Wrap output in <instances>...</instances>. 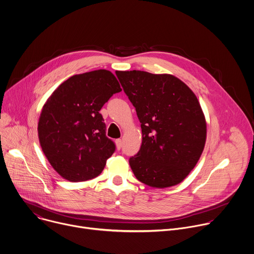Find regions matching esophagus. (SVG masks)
<instances>
[{"mask_svg": "<svg viewBox=\"0 0 254 254\" xmlns=\"http://www.w3.org/2000/svg\"><path fill=\"white\" fill-rule=\"evenodd\" d=\"M116 145H117V148L118 149H121L122 148V146H123V141H122V139H116Z\"/></svg>", "mask_w": 254, "mask_h": 254, "instance_id": "esophagus-1", "label": "esophagus"}]
</instances>
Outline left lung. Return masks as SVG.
Returning a JSON list of instances; mask_svg holds the SVG:
<instances>
[{
  "label": "left lung",
  "mask_w": 254,
  "mask_h": 254,
  "mask_svg": "<svg viewBox=\"0 0 254 254\" xmlns=\"http://www.w3.org/2000/svg\"><path fill=\"white\" fill-rule=\"evenodd\" d=\"M135 108L142 142L129 158L135 178L157 189L182 183L193 170L205 144L206 123L193 92L173 74L117 70Z\"/></svg>",
  "instance_id": "8db88e82"
}]
</instances>
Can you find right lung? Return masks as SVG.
Returning a JSON list of instances; mask_svg holds the SVG:
<instances>
[{"instance_id": "right-lung-1", "label": "right lung", "mask_w": 254, "mask_h": 254, "mask_svg": "<svg viewBox=\"0 0 254 254\" xmlns=\"http://www.w3.org/2000/svg\"><path fill=\"white\" fill-rule=\"evenodd\" d=\"M121 91L110 70L98 69L70 76L44 105L38 125L40 143L64 180L84 182L103 172L116 144L106 135L100 111Z\"/></svg>"}]
</instances>
